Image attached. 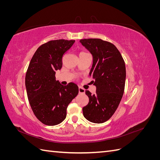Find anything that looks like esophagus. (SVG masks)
I'll use <instances>...</instances> for the list:
<instances>
[{
	"label": "esophagus",
	"instance_id": "1",
	"mask_svg": "<svg viewBox=\"0 0 160 160\" xmlns=\"http://www.w3.org/2000/svg\"><path fill=\"white\" fill-rule=\"evenodd\" d=\"M85 89L82 88H79V93H85Z\"/></svg>",
	"mask_w": 160,
	"mask_h": 160
}]
</instances>
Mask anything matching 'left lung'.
Masks as SVG:
<instances>
[{
	"mask_svg": "<svg viewBox=\"0 0 160 160\" xmlns=\"http://www.w3.org/2000/svg\"><path fill=\"white\" fill-rule=\"evenodd\" d=\"M80 42L93 57L89 75L94 79L96 93L85 94L89 103L83 108L85 119L102 123L113 115L123 95L126 71L123 57L113 44L100 38L81 39Z\"/></svg>",
	"mask_w": 160,
	"mask_h": 160,
	"instance_id": "8db88e82",
	"label": "left lung"
}]
</instances>
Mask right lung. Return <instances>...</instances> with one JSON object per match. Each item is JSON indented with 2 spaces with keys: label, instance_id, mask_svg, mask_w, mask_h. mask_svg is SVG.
I'll return each instance as SVG.
<instances>
[{
  "label": "right lung",
  "instance_id": "obj_1",
  "mask_svg": "<svg viewBox=\"0 0 160 160\" xmlns=\"http://www.w3.org/2000/svg\"><path fill=\"white\" fill-rule=\"evenodd\" d=\"M74 40L50 41L38 48L28 65L25 86L34 114L43 124L56 125L66 118L67 108L79 93L75 83L62 85L55 79V71L62 65L65 53Z\"/></svg>",
  "mask_w": 160,
  "mask_h": 160
}]
</instances>
